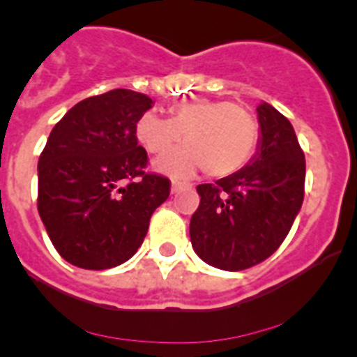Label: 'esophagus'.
Segmentation results:
<instances>
[{
	"label": "esophagus",
	"mask_w": 357,
	"mask_h": 357,
	"mask_svg": "<svg viewBox=\"0 0 357 357\" xmlns=\"http://www.w3.org/2000/svg\"><path fill=\"white\" fill-rule=\"evenodd\" d=\"M184 182L182 181H176V178H173L172 181V193H176V191H181L182 188H184Z\"/></svg>",
	"instance_id": "obj_1"
}]
</instances>
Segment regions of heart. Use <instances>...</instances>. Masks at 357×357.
Segmentation results:
<instances>
[{"label": "heart", "instance_id": "heart-1", "mask_svg": "<svg viewBox=\"0 0 357 357\" xmlns=\"http://www.w3.org/2000/svg\"><path fill=\"white\" fill-rule=\"evenodd\" d=\"M143 148L162 155L181 143L185 146L155 162L160 172L184 176L200 168L214 178L238 173L250 162L259 141V125L245 107L227 100H193L169 109V118L146 110L135 123Z\"/></svg>", "mask_w": 357, "mask_h": 357}]
</instances>
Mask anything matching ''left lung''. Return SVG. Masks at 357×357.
Listing matches in <instances>:
<instances>
[{"label":"left lung","instance_id":"obj_1","mask_svg":"<svg viewBox=\"0 0 357 357\" xmlns=\"http://www.w3.org/2000/svg\"><path fill=\"white\" fill-rule=\"evenodd\" d=\"M257 118L261 139L254 159L234 175L198 185L200 206L189 223L200 259L227 272L268 259L304 202L305 159L291 123L264 102Z\"/></svg>","mask_w":357,"mask_h":357}]
</instances>
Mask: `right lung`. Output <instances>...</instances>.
<instances>
[{"label":"right lung","instance_id":"right-lung-1","mask_svg":"<svg viewBox=\"0 0 357 357\" xmlns=\"http://www.w3.org/2000/svg\"><path fill=\"white\" fill-rule=\"evenodd\" d=\"M151 98L112 89L85 98L53 127L39 157L37 209L68 263L107 270L137 252L172 182L144 172L135 123Z\"/></svg>","mask_w":357,"mask_h":357}]
</instances>
